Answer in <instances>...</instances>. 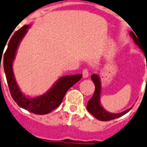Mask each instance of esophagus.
Listing matches in <instances>:
<instances>
[{
    "label": "esophagus",
    "instance_id": "1",
    "mask_svg": "<svg viewBox=\"0 0 147 147\" xmlns=\"http://www.w3.org/2000/svg\"><path fill=\"white\" fill-rule=\"evenodd\" d=\"M82 76H83V78H87L88 76V71L86 70V69H85L84 71H82Z\"/></svg>",
    "mask_w": 147,
    "mask_h": 147
}]
</instances>
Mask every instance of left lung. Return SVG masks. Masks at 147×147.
Masks as SVG:
<instances>
[{
  "label": "left lung",
  "mask_w": 147,
  "mask_h": 147,
  "mask_svg": "<svg viewBox=\"0 0 147 147\" xmlns=\"http://www.w3.org/2000/svg\"><path fill=\"white\" fill-rule=\"evenodd\" d=\"M129 34H130L131 38L134 40L135 44L138 45V47L140 48V41L138 40V37L137 38L134 32H132V31H130ZM91 78H92L94 86H95V90H94V93L93 94L92 98L88 100L86 108L88 112L90 113L93 116H94L95 118L98 119V120H100V121H109V120L114 119L123 116L131 110L132 107H131V108L125 110L122 113H110L107 111L106 110H104V107L100 104V94H101V82H100V76L96 74H94L91 76Z\"/></svg>",
  "instance_id": "8db88e82"
}]
</instances>
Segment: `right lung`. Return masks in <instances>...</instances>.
I'll return each mask as SVG.
<instances>
[{"mask_svg": "<svg viewBox=\"0 0 147 147\" xmlns=\"http://www.w3.org/2000/svg\"><path fill=\"white\" fill-rule=\"evenodd\" d=\"M30 27L31 25H25L13 34L4 53L3 69L11 96L16 104L22 108L28 110L29 112L35 114L44 115L53 111L61 104L67 90L82 78V75L80 74L61 76L47 92L40 96L29 97L22 93L16 80L13 63L15 60L18 47Z\"/></svg>", "mask_w": 147, "mask_h": 147, "instance_id": "1", "label": "right lung"}]
</instances>
